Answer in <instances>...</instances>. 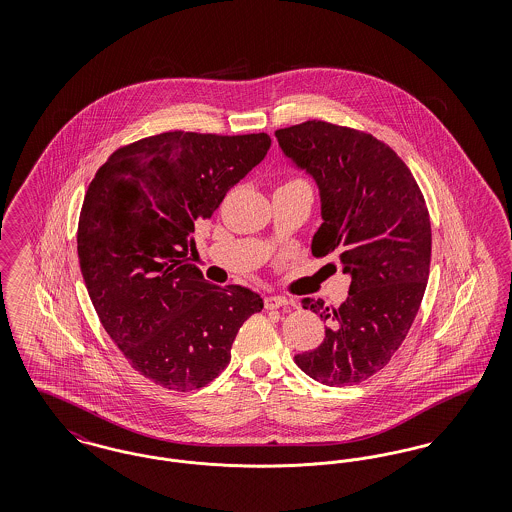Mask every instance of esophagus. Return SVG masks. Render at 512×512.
<instances>
[{"instance_id":"1","label":"esophagus","mask_w":512,"mask_h":512,"mask_svg":"<svg viewBox=\"0 0 512 512\" xmlns=\"http://www.w3.org/2000/svg\"><path fill=\"white\" fill-rule=\"evenodd\" d=\"M290 303H292V301H290L288 297H284V295H268V297H265V309H268V311L286 307V305H290Z\"/></svg>"}]
</instances>
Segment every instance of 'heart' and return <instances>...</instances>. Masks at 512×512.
Wrapping results in <instances>:
<instances>
[{
  "label": "heart",
  "instance_id": "heart-1",
  "mask_svg": "<svg viewBox=\"0 0 512 512\" xmlns=\"http://www.w3.org/2000/svg\"><path fill=\"white\" fill-rule=\"evenodd\" d=\"M299 182H305V180H301V178H292V180H288L286 184H299Z\"/></svg>",
  "mask_w": 512,
  "mask_h": 512
}]
</instances>
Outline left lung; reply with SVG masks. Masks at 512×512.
I'll list each match as a JSON object with an SVG mask.
<instances>
[{"label": "left lung", "instance_id": "obj_1", "mask_svg": "<svg viewBox=\"0 0 512 512\" xmlns=\"http://www.w3.org/2000/svg\"><path fill=\"white\" fill-rule=\"evenodd\" d=\"M274 134L317 180L324 222L313 255H336L351 274L340 307L301 301L330 328L295 365L324 386H353L388 365L413 326L430 274L428 207L403 159L368 132L305 121Z\"/></svg>", "mask_w": 512, "mask_h": 512}]
</instances>
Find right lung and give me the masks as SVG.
Returning <instances> with one entry per match:
<instances>
[{
  "mask_svg": "<svg viewBox=\"0 0 512 512\" xmlns=\"http://www.w3.org/2000/svg\"><path fill=\"white\" fill-rule=\"evenodd\" d=\"M270 136L172 130L115 149L90 182L76 249L99 320L149 382L199 390L230 363L259 293L203 280L195 226L259 165Z\"/></svg>",
  "mask_w": 512,
  "mask_h": 512,
  "instance_id": "right-lung-1",
  "label": "right lung"
}]
</instances>
